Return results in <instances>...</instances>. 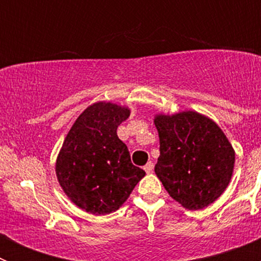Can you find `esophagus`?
Segmentation results:
<instances>
[{
    "label": "esophagus",
    "mask_w": 261,
    "mask_h": 261,
    "mask_svg": "<svg viewBox=\"0 0 261 261\" xmlns=\"http://www.w3.org/2000/svg\"><path fill=\"white\" fill-rule=\"evenodd\" d=\"M153 168H154L153 162H147L146 165H145L144 170L147 172V174H150V172H153Z\"/></svg>",
    "instance_id": "obj_1"
}]
</instances>
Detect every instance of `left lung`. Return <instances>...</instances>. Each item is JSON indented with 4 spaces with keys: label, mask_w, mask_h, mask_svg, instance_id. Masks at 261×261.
Returning a JSON list of instances; mask_svg holds the SVG:
<instances>
[{
    "label": "left lung",
    "mask_w": 261,
    "mask_h": 261,
    "mask_svg": "<svg viewBox=\"0 0 261 261\" xmlns=\"http://www.w3.org/2000/svg\"><path fill=\"white\" fill-rule=\"evenodd\" d=\"M159 136L156 176L175 201L200 211L216 201L231 180L235 150L211 117L181 111L155 114Z\"/></svg>",
    "instance_id": "1"
}]
</instances>
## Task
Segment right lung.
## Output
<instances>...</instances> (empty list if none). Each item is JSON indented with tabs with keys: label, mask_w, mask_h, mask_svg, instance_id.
<instances>
[{
	"label": "right lung",
	"mask_w": 261,
	"mask_h": 261,
	"mask_svg": "<svg viewBox=\"0 0 261 261\" xmlns=\"http://www.w3.org/2000/svg\"><path fill=\"white\" fill-rule=\"evenodd\" d=\"M130 115L126 106L93 103L69 129L56 159L60 187L71 202L87 213L116 212L128 200L145 171L130 162L117 126Z\"/></svg>",
	"instance_id": "add662e5"
}]
</instances>
